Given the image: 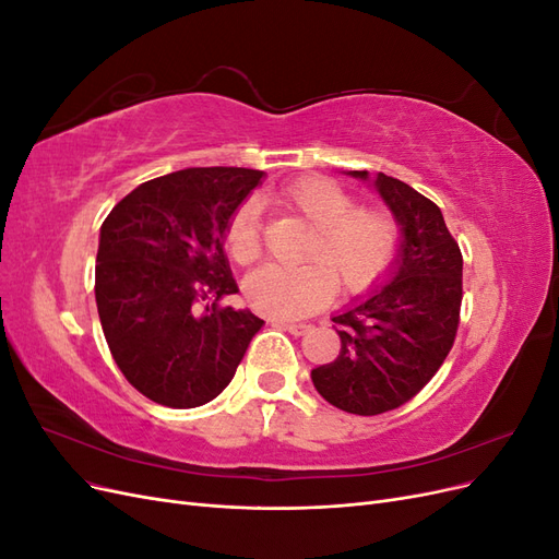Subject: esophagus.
Instances as JSON below:
<instances>
[{
    "mask_svg": "<svg viewBox=\"0 0 559 559\" xmlns=\"http://www.w3.org/2000/svg\"><path fill=\"white\" fill-rule=\"evenodd\" d=\"M275 324L284 326L286 331L294 333V335H302V333L310 331V324H306V321H282V319H275Z\"/></svg>",
    "mask_w": 559,
    "mask_h": 559,
    "instance_id": "obj_1",
    "label": "esophagus"
}]
</instances>
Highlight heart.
Instances as JSON below:
<instances>
[{"mask_svg": "<svg viewBox=\"0 0 559 559\" xmlns=\"http://www.w3.org/2000/svg\"><path fill=\"white\" fill-rule=\"evenodd\" d=\"M282 205L312 228L300 265H263L247 277L249 306L270 317L310 314L333 296L364 294L394 267L403 249L401 218L384 205H357L329 177H300L280 191ZM224 242L233 261L249 265L261 253V212L247 198L230 214Z\"/></svg>", "mask_w": 559, "mask_h": 559, "instance_id": "1", "label": "heart"}]
</instances>
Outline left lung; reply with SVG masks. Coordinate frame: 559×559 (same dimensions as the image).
Wrapping results in <instances>:
<instances>
[{
	"label": "left lung",
	"mask_w": 559,
	"mask_h": 559,
	"mask_svg": "<svg viewBox=\"0 0 559 559\" xmlns=\"http://www.w3.org/2000/svg\"><path fill=\"white\" fill-rule=\"evenodd\" d=\"M349 175L368 179L366 170ZM376 186L403 226L394 277L333 317L341 354L312 370L317 392L354 415H380L417 396L450 354L462 310L464 259L441 207L382 173Z\"/></svg>",
	"instance_id": "left-lung-1"
}]
</instances>
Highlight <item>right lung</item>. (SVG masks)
I'll return each mask as SVG.
<instances>
[{"label":"right lung","mask_w":559,"mask_h":559,"mask_svg":"<svg viewBox=\"0 0 559 559\" xmlns=\"http://www.w3.org/2000/svg\"><path fill=\"white\" fill-rule=\"evenodd\" d=\"M261 177L247 167H189L138 186L105 218L99 324L126 380L154 403L198 408L216 399L263 326L249 310L218 306L238 294L224 230Z\"/></svg>","instance_id":"1"}]
</instances>
